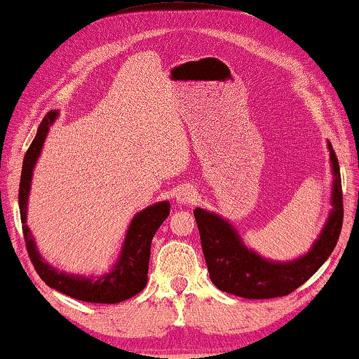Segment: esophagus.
I'll return each instance as SVG.
<instances>
[{"label": "esophagus", "instance_id": "1", "mask_svg": "<svg viewBox=\"0 0 359 359\" xmlns=\"http://www.w3.org/2000/svg\"><path fill=\"white\" fill-rule=\"evenodd\" d=\"M196 198H198V194H196V189L189 184L181 186V188L176 191V201H178L180 204H189V203H193Z\"/></svg>", "mask_w": 359, "mask_h": 359}]
</instances>
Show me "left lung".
Instances as JSON below:
<instances>
[{
	"instance_id": "8db88e82",
	"label": "left lung",
	"mask_w": 359,
	"mask_h": 359,
	"mask_svg": "<svg viewBox=\"0 0 359 359\" xmlns=\"http://www.w3.org/2000/svg\"><path fill=\"white\" fill-rule=\"evenodd\" d=\"M333 170L332 205L325 227L311 252L287 263L264 259L245 247L233 225L204 209H194L201 245L209 276L220 291L245 299H273L287 296L302 286L330 257L338 242L343 224V193L340 165L330 142Z\"/></svg>"
}]
</instances>
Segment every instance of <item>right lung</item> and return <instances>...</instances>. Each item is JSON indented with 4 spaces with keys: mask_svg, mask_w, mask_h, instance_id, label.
<instances>
[{
    "mask_svg": "<svg viewBox=\"0 0 359 359\" xmlns=\"http://www.w3.org/2000/svg\"><path fill=\"white\" fill-rule=\"evenodd\" d=\"M57 111H50L43 117L22 161L21 183H19V212H21L22 233L24 240H26L29 258H31L34 268H36L39 276L42 278V281L48 287L57 289L58 292H63L83 302H122L126 299L134 297L135 294H139L145 287L147 274H149L151 238H154L160 225L163 224V220L170 215V203L168 201H161V203L149 205L132 219L124 243H122L119 259L107 274H101L96 279L93 276H75V274L58 271V269L43 262L41 253L37 252L36 243H34L31 230L26 224L27 198L29 191H31L34 166H36L39 155H41L48 127L57 119Z\"/></svg>",
    "mask_w": 359,
    "mask_h": 359,
    "instance_id": "add662e5",
    "label": "right lung"
}]
</instances>
